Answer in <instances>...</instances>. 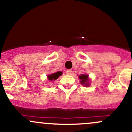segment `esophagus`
Returning <instances> with one entry per match:
<instances>
[{
  "label": "esophagus",
  "instance_id": "esophagus-1",
  "mask_svg": "<svg viewBox=\"0 0 132 132\" xmlns=\"http://www.w3.org/2000/svg\"><path fill=\"white\" fill-rule=\"evenodd\" d=\"M66 74H67V75H71L72 74L73 71L71 70H66Z\"/></svg>",
  "mask_w": 132,
  "mask_h": 132
}]
</instances>
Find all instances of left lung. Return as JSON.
I'll list each match as a JSON object with an SVG mask.
<instances>
[{
  "mask_svg": "<svg viewBox=\"0 0 132 132\" xmlns=\"http://www.w3.org/2000/svg\"><path fill=\"white\" fill-rule=\"evenodd\" d=\"M79 78L80 80L81 84L84 85L86 87H88L90 85L89 78V75L87 74H82L79 76Z\"/></svg>",
  "mask_w": 132,
  "mask_h": 132,
  "instance_id": "obj_1",
  "label": "left lung"
}]
</instances>
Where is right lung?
Segmentation results:
<instances>
[{"instance_id": "right-lung-1", "label": "right lung", "mask_w": 132, "mask_h": 132, "mask_svg": "<svg viewBox=\"0 0 132 132\" xmlns=\"http://www.w3.org/2000/svg\"><path fill=\"white\" fill-rule=\"evenodd\" d=\"M62 73L61 71H57L56 73H53L52 74L48 75L47 78L49 81H53L57 80L61 75H62Z\"/></svg>"}]
</instances>
